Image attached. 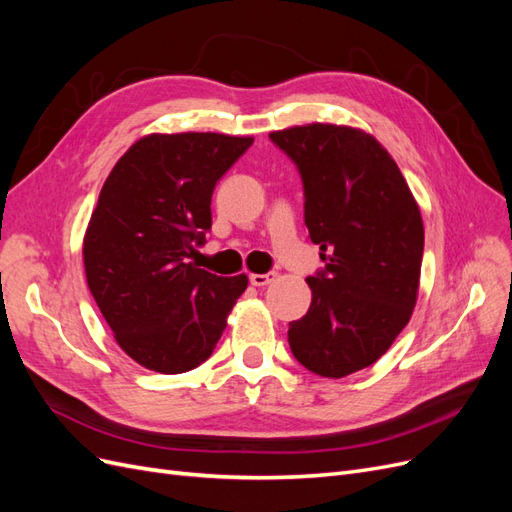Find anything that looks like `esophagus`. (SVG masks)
Segmentation results:
<instances>
[{"instance_id":"34e87169","label":"esophagus","mask_w":512,"mask_h":512,"mask_svg":"<svg viewBox=\"0 0 512 512\" xmlns=\"http://www.w3.org/2000/svg\"><path fill=\"white\" fill-rule=\"evenodd\" d=\"M275 280V273L269 271V273H252L250 275V284L252 286H267Z\"/></svg>"}]
</instances>
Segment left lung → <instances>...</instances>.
I'll return each mask as SVG.
<instances>
[{"instance_id": "left-lung-1", "label": "left lung", "mask_w": 512, "mask_h": 512, "mask_svg": "<svg viewBox=\"0 0 512 512\" xmlns=\"http://www.w3.org/2000/svg\"><path fill=\"white\" fill-rule=\"evenodd\" d=\"M297 164L305 226L324 267L307 277L312 305L288 344L303 367L344 378L376 363L416 303L425 230L408 183L374 136L309 123L271 132Z\"/></svg>"}]
</instances>
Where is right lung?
<instances>
[{"mask_svg":"<svg viewBox=\"0 0 512 512\" xmlns=\"http://www.w3.org/2000/svg\"><path fill=\"white\" fill-rule=\"evenodd\" d=\"M250 136L149 134L106 177L83 241L87 286L117 344L160 374L205 363L247 275L190 262L211 230V196Z\"/></svg>","mask_w":512,"mask_h":512,"instance_id":"1","label":"right lung"}]
</instances>
